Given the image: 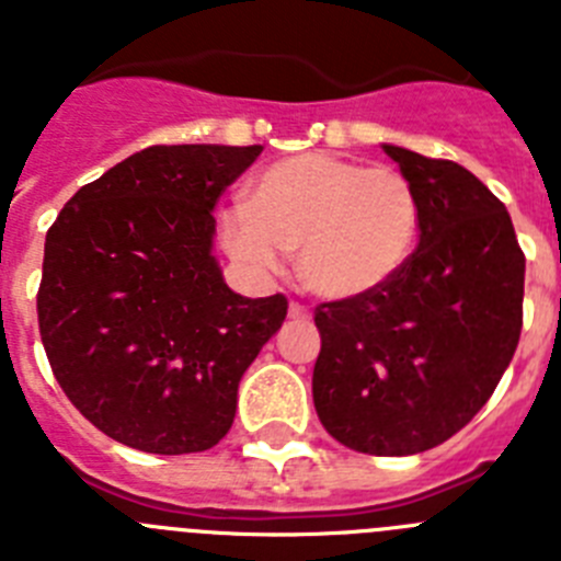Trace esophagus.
I'll list each match as a JSON object with an SVG mask.
<instances>
[{
  "instance_id": "obj_1",
  "label": "esophagus",
  "mask_w": 561,
  "mask_h": 561,
  "mask_svg": "<svg viewBox=\"0 0 561 561\" xmlns=\"http://www.w3.org/2000/svg\"><path fill=\"white\" fill-rule=\"evenodd\" d=\"M289 317H291V320H309L311 311L306 309L304 304H297V300H291V304H289Z\"/></svg>"
}]
</instances>
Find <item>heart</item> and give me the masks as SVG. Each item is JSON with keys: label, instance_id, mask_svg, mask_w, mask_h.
<instances>
[{"label": "heart", "instance_id": "1", "mask_svg": "<svg viewBox=\"0 0 561 561\" xmlns=\"http://www.w3.org/2000/svg\"><path fill=\"white\" fill-rule=\"evenodd\" d=\"M421 227L413 182L388 165L331 153L289 157L252 182L250 205L219 216L227 255L252 277L275 275L297 250V275L329 300L368 295L408 264Z\"/></svg>", "mask_w": 561, "mask_h": 561}]
</instances>
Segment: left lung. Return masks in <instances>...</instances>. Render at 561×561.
<instances>
[{"label": "left lung", "mask_w": 561, "mask_h": 561, "mask_svg": "<svg viewBox=\"0 0 561 561\" xmlns=\"http://www.w3.org/2000/svg\"><path fill=\"white\" fill-rule=\"evenodd\" d=\"M381 148L419 193V247L376 291L317 306L311 393L348 449L415 455L492 399L523 329L525 255L505 205L474 173Z\"/></svg>", "instance_id": "1"}]
</instances>
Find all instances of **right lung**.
I'll use <instances>...</instances> for the list:
<instances>
[{
  "label": "right lung",
  "mask_w": 561,
  "mask_h": 561,
  "mask_svg": "<svg viewBox=\"0 0 561 561\" xmlns=\"http://www.w3.org/2000/svg\"><path fill=\"white\" fill-rule=\"evenodd\" d=\"M264 146H151L64 205L36 309L53 376L108 438L153 455L216 447L238 381L286 320L241 297L210 255L221 193Z\"/></svg>",
  "instance_id": "1"
}]
</instances>
